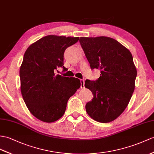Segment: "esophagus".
I'll return each instance as SVG.
<instances>
[{
    "instance_id": "obj_1",
    "label": "esophagus",
    "mask_w": 154,
    "mask_h": 154,
    "mask_svg": "<svg viewBox=\"0 0 154 154\" xmlns=\"http://www.w3.org/2000/svg\"><path fill=\"white\" fill-rule=\"evenodd\" d=\"M80 88H84V85H85V81L83 79L80 80Z\"/></svg>"
}]
</instances>
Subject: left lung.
I'll return each instance as SVG.
<instances>
[{"label":"left lung","instance_id":"left-lung-1","mask_svg":"<svg viewBox=\"0 0 154 154\" xmlns=\"http://www.w3.org/2000/svg\"><path fill=\"white\" fill-rule=\"evenodd\" d=\"M80 43L91 69L100 70L98 80L85 82L93 97L86 104V112L97 122L114 121L128 105L135 87L137 69L132 54L107 36L80 37Z\"/></svg>","mask_w":154,"mask_h":154}]
</instances>
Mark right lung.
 <instances>
[{
	"instance_id": "add662e5",
	"label": "right lung",
	"mask_w": 154,
	"mask_h": 154,
	"mask_svg": "<svg viewBox=\"0 0 154 154\" xmlns=\"http://www.w3.org/2000/svg\"><path fill=\"white\" fill-rule=\"evenodd\" d=\"M79 37L48 35L32 44L26 50L20 70L21 92L30 112L40 121L51 123L61 118L66 104L80 87L76 78L56 74L63 66L66 49Z\"/></svg>"
}]
</instances>
